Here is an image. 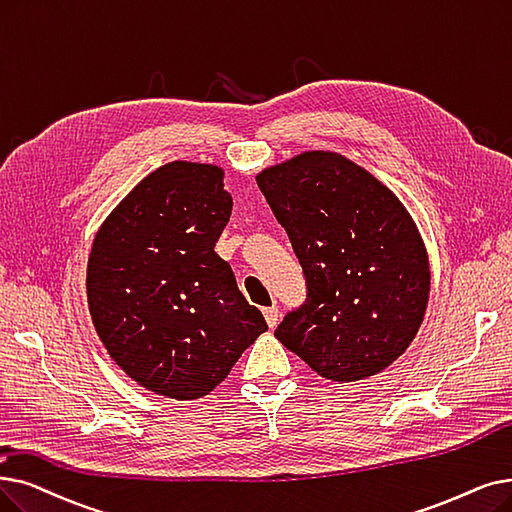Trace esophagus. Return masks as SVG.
<instances>
[{"mask_svg":"<svg viewBox=\"0 0 512 512\" xmlns=\"http://www.w3.org/2000/svg\"><path fill=\"white\" fill-rule=\"evenodd\" d=\"M263 316H265V322H268V326L274 328L278 324V318H280L278 307H265L263 309Z\"/></svg>","mask_w":512,"mask_h":512,"instance_id":"34e87169","label":"esophagus"}]
</instances>
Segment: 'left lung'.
Returning a JSON list of instances; mask_svg holds the SVG:
<instances>
[{
	"mask_svg": "<svg viewBox=\"0 0 512 512\" xmlns=\"http://www.w3.org/2000/svg\"><path fill=\"white\" fill-rule=\"evenodd\" d=\"M257 186L301 263L307 299L276 339L335 383L391 366L425 318L431 272L402 201L339 152L309 150L263 169Z\"/></svg>",
	"mask_w": 512,
	"mask_h": 512,
	"instance_id": "left-lung-1",
	"label": "left lung"
}]
</instances>
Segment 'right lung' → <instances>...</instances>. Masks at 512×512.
<instances>
[{
	"mask_svg": "<svg viewBox=\"0 0 512 512\" xmlns=\"http://www.w3.org/2000/svg\"><path fill=\"white\" fill-rule=\"evenodd\" d=\"M232 213L224 169L173 161L146 175L100 226L87 305L110 358L138 385L198 399L268 330L215 242Z\"/></svg>",
	"mask_w": 512,
	"mask_h": 512,
	"instance_id": "right-lung-1",
	"label": "right lung"
}]
</instances>
